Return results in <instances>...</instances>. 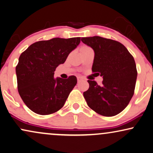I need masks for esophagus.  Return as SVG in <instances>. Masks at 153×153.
<instances>
[{"label":"esophagus","mask_w":153,"mask_h":153,"mask_svg":"<svg viewBox=\"0 0 153 153\" xmlns=\"http://www.w3.org/2000/svg\"><path fill=\"white\" fill-rule=\"evenodd\" d=\"M82 80H83V78H82V77H77V82H78V83L80 82Z\"/></svg>","instance_id":"esophagus-1"}]
</instances>
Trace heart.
Here are the masks:
<instances>
[{
    "label": "heart",
    "instance_id": "heart-1",
    "mask_svg": "<svg viewBox=\"0 0 153 153\" xmlns=\"http://www.w3.org/2000/svg\"><path fill=\"white\" fill-rule=\"evenodd\" d=\"M89 48H91L88 46H85V45H84V46H82L80 47V49H79V50H80V51H86V50H87V49H89Z\"/></svg>",
    "mask_w": 153,
    "mask_h": 153
}]
</instances>
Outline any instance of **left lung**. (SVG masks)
<instances>
[{
	"mask_svg": "<svg viewBox=\"0 0 153 153\" xmlns=\"http://www.w3.org/2000/svg\"><path fill=\"white\" fill-rule=\"evenodd\" d=\"M81 41L95 53L92 72L102 76V85L87 80L83 93L88 106L104 117H114L123 110L134 93L137 76L133 56L117 41L94 36Z\"/></svg>",
	"mask_w": 153,
	"mask_h": 153,
	"instance_id": "1",
	"label": "left lung"
}]
</instances>
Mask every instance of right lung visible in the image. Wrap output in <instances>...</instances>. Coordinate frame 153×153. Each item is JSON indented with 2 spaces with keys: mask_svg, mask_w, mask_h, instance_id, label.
Wrapping results in <instances>:
<instances>
[{
  "mask_svg": "<svg viewBox=\"0 0 153 153\" xmlns=\"http://www.w3.org/2000/svg\"><path fill=\"white\" fill-rule=\"evenodd\" d=\"M79 42L80 37L39 41L21 54L16 66L17 88L23 102L34 113L48 115L64 106L77 78L71 76L55 79L54 72Z\"/></svg>",
  "mask_w": 153,
  "mask_h": 153,
  "instance_id": "1",
  "label": "right lung"
}]
</instances>
